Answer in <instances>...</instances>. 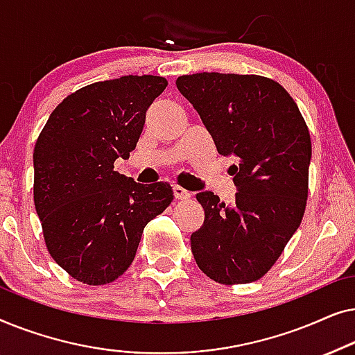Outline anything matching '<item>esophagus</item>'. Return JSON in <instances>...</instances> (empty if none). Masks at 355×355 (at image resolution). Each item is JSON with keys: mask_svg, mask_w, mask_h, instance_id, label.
<instances>
[{"mask_svg": "<svg viewBox=\"0 0 355 355\" xmlns=\"http://www.w3.org/2000/svg\"><path fill=\"white\" fill-rule=\"evenodd\" d=\"M173 191H174V197H176L178 200H189V198H191V192L186 191V189L181 186H174Z\"/></svg>", "mask_w": 355, "mask_h": 355, "instance_id": "esophagus-1", "label": "esophagus"}]
</instances>
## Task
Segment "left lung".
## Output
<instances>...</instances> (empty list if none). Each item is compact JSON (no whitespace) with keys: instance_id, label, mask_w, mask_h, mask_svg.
<instances>
[{"instance_id":"obj_1","label":"left lung","mask_w":355,"mask_h":355,"mask_svg":"<svg viewBox=\"0 0 355 355\" xmlns=\"http://www.w3.org/2000/svg\"><path fill=\"white\" fill-rule=\"evenodd\" d=\"M215 140L239 187L226 205L213 192L197 193L205 211L191 249L198 268L220 284H245L268 273L302 221L312 157L309 128L283 85L255 74L178 77Z\"/></svg>"}]
</instances>
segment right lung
<instances>
[{"instance_id": "right-lung-1", "label": "right lung", "mask_w": 355, "mask_h": 355, "mask_svg": "<svg viewBox=\"0 0 355 355\" xmlns=\"http://www.w3.org/2000/svg\"><path fill=\"white\" fill-rule=\"evenodd\" d=\"M168 80L124 76L67 95L33 150V202L51 259L89 286L118 279L132 263L144 227L173 202L166 182L144 186L114 171L129 158L145 113Z\"/></svg>"}]
</instances>
